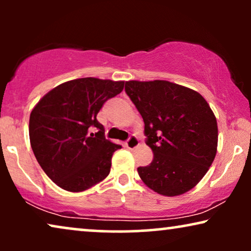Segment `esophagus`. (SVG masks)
<instances>
[{"label":"esophagus","mask_w":251,"mask_h":251,"mask_svg":"<svg viewBox=\"0 0 251 251\" xmlns=\"http://www.w3.org/2000/svg\"><path fill=\"white\" fill-rule=\"evenodd\" d=\"M138 144H139L138 138H137L136 136H130L129 139L126 140V147H128L129 150H133V149H136L137 146H138Z\"/></svg>","instance_id":"34e87169"}]
</instances>
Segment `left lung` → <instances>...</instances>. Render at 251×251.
Listing matches in <instances>:
<instances>
[{"mask_svg": "<svg viewBox=\"0 0 251 251\" xmlns=\"http://www.w3.org/2000/svg\"><path fill=\"white\" fill-rule=\"evenodd\" d=\"M126 92L145 123L153 161L139 177L156 193H186L210 168L217 152L218 128L207 100L190 88L169 81H128Z\"/></svg>", "mask_w": 251, "mask_h": 251, "instance_id": "8db88e82", "label": "left lung"}]
</instances>
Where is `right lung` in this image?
<instances>
[{"label":"right lung","mask_w":251,"mask_h":251,"mask_svg":"<svg viewBox=\"0 0 251 251\" xmlns=\"http://www.w3.org/2000/svg\"><path fill=\"white\" fill-rule=\"evenodd\" d=\"M125 81L83 77L53 88L29 116L30 146L47 176L63 190L82 192L105 179L121 145L105 138L97 114ZM91 128L97 133L89 134Z\"/></svg>","instance_id":"obj_1"}]
</instances>
